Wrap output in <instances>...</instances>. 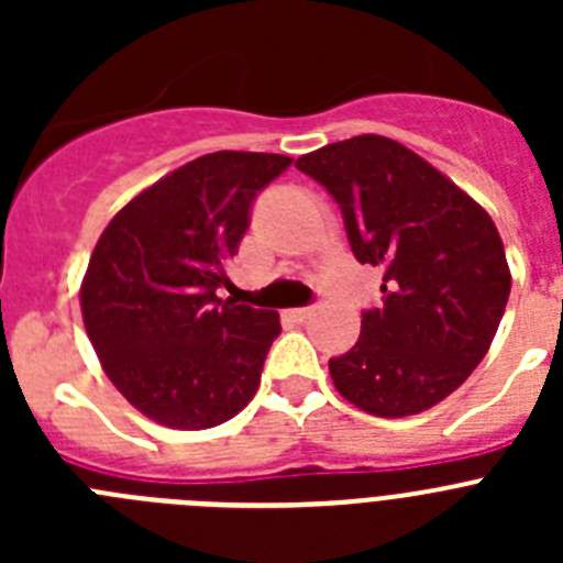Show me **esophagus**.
Instances as JSON below:
<instances>
[{"label": "esophagus", "mask_w": 563, "mask_h": 563, "mask_svg": "<svg viewBox=\"0 0 563 563\" xmlns=\"http://www.w3.org/2000/svg\"><path fill=\"white\" fill-rule=\"evenodd\" d=\"M310 316H312V307H296V310H290V318H296V321H307Z\"/></svg>", "instance_id": "1"}]
</instances>
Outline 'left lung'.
Masks as SVG:
<instances>
[{"instance_id":"1","label":"left lung","mask_w":563,"mask_h":563,"mask_svg":"<svg viewBox=\"0 0 563 563\" xmlns=\"http://www.w3.org/2000/svg\"><path fill=\"white\" fill-rule=\"evenodd\" d=\"M338 202L361 265L383 273V305L330 357L335 389L377 417L426 411L460 389L499 330L510 296L494 220L420 154L357 134L296 161Z\"/></svg>"}]
</instances>
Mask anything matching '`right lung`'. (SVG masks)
Listing matches in <instances>:
<instances>
[{
	"mask_svg": "<svg viewBox=\"0 0 563 563\" xmlns=\"http://www.w3.org/2000/svg\"><path fill=\"white\" fill-rule=\"evenodd\" d=\"M290 157L213 152L137 194L98 239L81 285L87 335L134 409L168 429H211L245 409L282 324L222 301L251 208Z\"/></svg>",
	"mask_w": 563,
	"mask_h": 563,
	"instance_id": "1",
	"label": "right lung"
}]
</instances>
